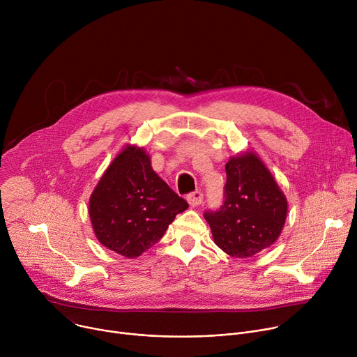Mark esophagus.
Listing matches in <instances>:
<instances>
[{
	"label": "esophagus",
	"mask_w": 357,
	"mask_h": 357,
	"mask_svg": "<svg viewBox=\"0 0 357 357\" xmlns=\"http://www.w3.org/2000/svg\"><path fill=\"white\" fill-rule=\"evenodd\" d=\"M186 200L189 202L190 206H199L200 203L203 202V193H202L200 190L190 192V193L186 196Z\"/></svg>",
	"instance_id": "1"
}]
</instances>
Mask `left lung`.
Masks as SVG:
<instances>
[{"label":"left lung","instance_id":"8db88e82","mask_svg":"<svg viewBox=\"0 0 357 357\" xmlns=\"http://www.w3.org/2000/svg\"><path fill=\"white\" fill-rule=\"evenodd\" d=\"M225 199L216 211L203 213L215 243L229 256L251 257L270 247L281 234L287 199L266 165L252 154L226 164Z\"/></svg>","mask_w":357,"mask_h":357}]
</instances>
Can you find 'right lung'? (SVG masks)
<instances>
[{
    "instance_id": "1",
    "label": "right lung",
    "mask_w": 357,
    "mask_h": 357,
    "mask_svg": "<svg viewBox=\"0 0 357 357\" xmlns=\"http://www.w3.org/2000/svg\"><path fill=\"white\" fill-rule=\"evenodd\" d=\"M188 202L151 167L142 148L127 146L110 164L90 197L89 213L98 241L135 259L158 243Z\"/></svg>"
}]
</instances>
